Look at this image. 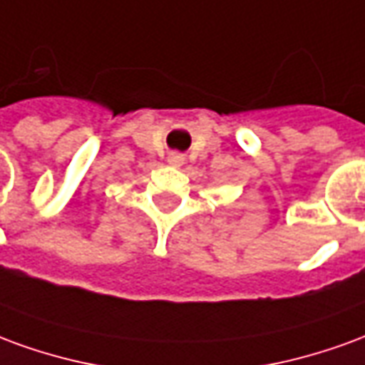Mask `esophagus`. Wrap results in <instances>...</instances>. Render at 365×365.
I'll return each mask as SVG.
<instances>
[{
    "mask_svg": "<svg viewBox=\"0 0 365 365\" xmlns=\"http://www.w3.org/2000/svg\"><path fill=\"white\" fill-rule=\"evenodd\" d=\"M183 162H185V158H183V154H180V152H170V154H168V164H170V166L180 168L183 166Z\"/></svg>",
    "mask_w": 365,
    "mask_h": 365,
    "instance_id": "1",
    "label": "esophagus"
}]
</instances>
